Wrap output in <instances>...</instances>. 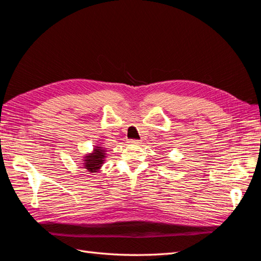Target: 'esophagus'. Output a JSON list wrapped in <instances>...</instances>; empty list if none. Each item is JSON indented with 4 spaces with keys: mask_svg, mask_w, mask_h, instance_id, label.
Segmentation results:
<instances>
[{
    "mask_svg": "<svg viewBox=\"0 0 261 261\" xmlns=\"http://www.w3.org/2000/svg\"><path fill=\"white\" fill-rule=\"evenodd\" d=\"M128 143L130 144V145H139L140 144V141L139 140H136V139H130Z\"/></svg>",
    "mask_w": 261,
    "mask_h": 261,
    "instance_id": "obj_1",
    "label": "esophagus"
}]
</instances>
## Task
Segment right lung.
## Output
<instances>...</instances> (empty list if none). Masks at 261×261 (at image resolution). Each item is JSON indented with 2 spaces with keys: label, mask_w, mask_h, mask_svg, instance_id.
Segmentation results:
<instances>
[{
  "label": "right lung",
  "mask_w": 261,
  "mask_h": 261,
  "mask_svg": "<svg viewBox=\"0 0 261 261\" xmlns=\"http://www.w3.org/2000/svg\"><path fill=\"white\" fill-rule=\"evenodd\" d=\"M106 149L102 147H94L93 151L89 154H86L84 156V169L87 170V172L96 173L99 169H101L102 164L106 159Z\"/></svg>",
  "instance_id": "1"
}]
</instances>
